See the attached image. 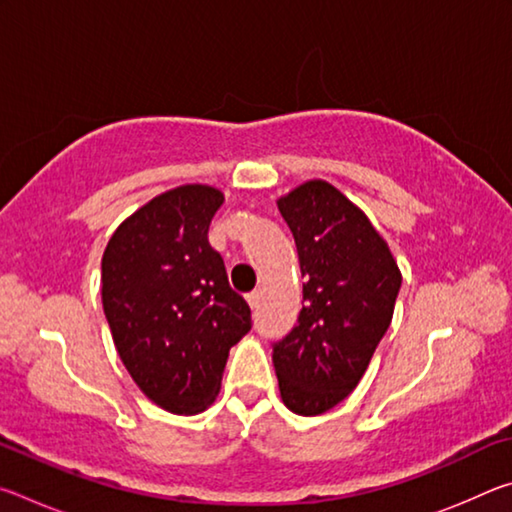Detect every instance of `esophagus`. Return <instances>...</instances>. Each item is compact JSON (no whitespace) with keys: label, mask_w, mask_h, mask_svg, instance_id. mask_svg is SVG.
<instances>
[{"label":"esophagus","mask_w":512,"mask_h":512,"mask_svg":"<svg viewBox=\"0 0 512 512\" xmlns=\"http://www.w3.org/2000/svg\"><path fill=\"white\" fill-rule=\"evenodd\" d=\"M259 298H262V293L259 291H250L248 296H246V300H248V305L253 307V309H257V305H259Z\"/></svg>","instance_id":"esophagus-1"}]
</instances>
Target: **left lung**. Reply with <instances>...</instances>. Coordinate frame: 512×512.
Wrapping results in <instances>:
<instances>
[{
  "mask_svg": "<svg viewBox=\"0 0 512 512\" xmlns=\"http://www.w3.org/2000/svg\"><path fill=\"white\" fill-rule=\"evenodd\" d=\"M296 239L302 309L273 343L284 404L320 415L345 400L391 325L402 275L386 241L357 205L323 180L277 201Z\"/></svg>",
  "mask_w": 512,
  "mask_h": 512,
  "instance_id": "obj_1",
  "label": "left lung"
}]
</instances>
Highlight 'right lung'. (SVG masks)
Listing matches in <instances>:
<instances>
[{
  "label": "right lung",
  "mask_w": 512,
  "mask_h": 512,
  "mask_svg": "<svg viewBox=\"0 0 512 512\" xmlns=\"http://www.w3.org/2000/svg\"><path fill=\"white\" fill-rule=\"evenodd\" d=\"M219 189L185 185L126 219L101 259L112 341L142 393L171 413L214 402L228 352L253 327L207 241Z\"/></svg>",
  "instance_id": "add662e5"
}]
</instances>
